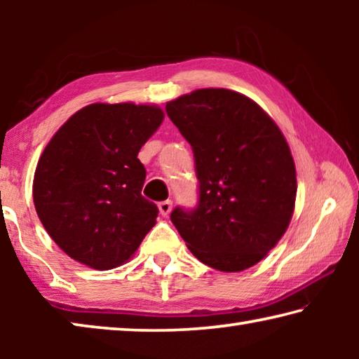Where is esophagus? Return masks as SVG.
I'll use <instances>...</instances> for the list:
<instances>
[{
  "label": "esophagus",
  "mask_w": 359,
  "mask_h": 359,
  "mask_svg": "<svg viewBox=\"0 0 359 359\" xmlns=\"http://www.w3.org/2000/svg\"><path fill=\"white\" fill-rule=\"evenodd\" d=\"M158 209H160V214L163 217H168L172 210V201H169V199H166V201H161L160 204H158Z\"/></svg>",
  "instance_id": "esophagus-1"
}]
</instances>
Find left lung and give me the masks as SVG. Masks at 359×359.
Here are the masks:
<instances>
[{
	"label": "left lung",
	"mask_w": 359,
	"mask_h": 359,
	"mask_svg": "<svg viewBox=\"0 0 359 359\" xmlns=\"http://www.w3.org/2000/svg\"><path fill=\"white\" fill-rule=\"evenodd\" d=\"M166 112L193 147L199 180L198 208L171 214L188 250L223 272L259 263L294 212L296 168L280 128L253 100L226 88L182 95Z\"/></svg>",
	"instance_id": "8db88e82"
}]
</instances>
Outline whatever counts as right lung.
<instances>
[{
	"mask_svg": "<svg viewBox=\"0 0 359 359\" xmlns=\"http://www.w3.org/2000/svg\"><path fill=\"white\" fill-rule=\"evenodd\" d=\"M155 104L95 102L65 121L38 161L36 212L62 250L88 267L126 263L155 226L158 208L141 191L137 154L160 128Z\"/></svg>",
	"mask_w": 359,
	"mask_h": 359,
	"instance_id": "obj_1",
	"label": "right lung"
}]
</instances>
